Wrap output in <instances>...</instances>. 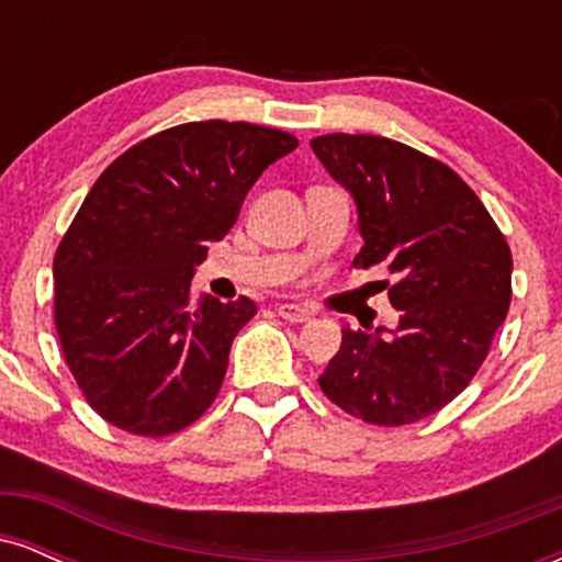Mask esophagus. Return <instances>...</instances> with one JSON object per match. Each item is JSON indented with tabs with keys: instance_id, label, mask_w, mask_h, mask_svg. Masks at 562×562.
<instances>
[{
	"instance_id": "1",
	"label": "esophagus",
	"mask_w": 562,
	"mask_h": 562,
	"mask_svg": "<svg viewBox=\"0 0 562 562\" xmlns=\"http://www.w3.org/2000/svg\"><path fill=\"white\" fill-rule=\"evenodd\" d=\"M277 314H280L282 319L295 322V325L312 319V312H308L306 306H301V303H280V306H277Z\"/></svg>"
}]
</instances>
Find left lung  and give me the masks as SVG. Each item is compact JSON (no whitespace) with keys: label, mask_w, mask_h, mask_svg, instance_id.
<instances>
[{"label":"left lung","mask_w":562,"mask_h":562,"mask_svg":"<svg viewBox=\"0 0 562 562\" xmlns=\"http://www.w3.org/2000/svg\"><path fill=\"white\" fill-rule=\"evenodd\" d=\"M312 150L357 200L353 267L396 274L389 299L402 312L391 335L344 327L319 389L370 425L417 423L481 370L513 299L509 245L460 173L404 142L338 132Z\"/></svg>","instance_id":"obj_1"}]
</instances>
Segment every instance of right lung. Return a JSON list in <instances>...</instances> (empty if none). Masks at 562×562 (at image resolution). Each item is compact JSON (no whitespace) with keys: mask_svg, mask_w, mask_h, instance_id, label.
Here are the masks:
<instances>
[{"mask_svg":"<svg viewBox=\"0 0 562 562\" xmlns=\"http://www.w3.org/2000/svg\"><path fill=\"white\" fill-rule=\"evenodd\" d=\"M295 147L282 128L190 121L137 142L100 173L57 245L53 274L63 357L102 420L160 438L214 404L256 303L205 295L195 306L192 272L263 169Z\"/></svg>","mask_w":562,"mask_h":562,"instance_id":"add662e5","label":"right lung"}]
</instances>
